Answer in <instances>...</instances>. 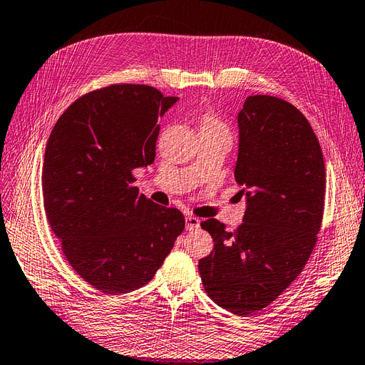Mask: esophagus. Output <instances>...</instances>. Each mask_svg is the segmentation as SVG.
I'll return each instance as SVG.
<instances>
[{"label": "esophagus", "instance_id": "34e87169", "mask_svg": "<svg viewBox=\"0 0 365 365\" xmlns=\"http://www.w3.org/2000/svg\"><path fill=\"white\" fill-rule=\"evenodd\" d=\"M185 227H187L189 230L198 229L200 227V220L197 217H192V215L185 217Z\"/></svg>", "mask_w": 365, "mask_h": 365}]
</instances>
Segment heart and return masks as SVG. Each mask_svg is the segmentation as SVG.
<instances>
[{
    "mask_svg": "<svg viewBox=\"0 0 365 365\" xmlns=\"http://www.w3.org/2000/svg\"><path fill=\"white\" fill-rule=\"evenodd\" d=\"M201 128H225L223 123H221L217 118H213V115H204L202 119V127Z\"/></svg>",
    "mask_w": 365,
    "mask_h": 365,
    "instance_id": "heart-1",
    "label": "heart"
}]
</instances>
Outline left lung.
Segmentation results:
<instances>
[{"instance_id":"obj_1","label":"left lung","mask_w":365,"mask_h":365,"mask_svg":"<svg viewBox=\"0 0 365 365\" xmlns=\"http://www.w3.org/2000/svg\"><path fill=\"white\" fill-rule=\"evenodd\" d=\"M235 181L246 210L235 232L215 218L201 227L213 251L200 260L217 305L238 316L268 307L304 269L321 230L325 164L309 122L274 96H250L237 115Z\"/></svg>"}]
</instances>
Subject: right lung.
<instances>
[{"instance_id": "add662e5", "label": "right lung", "mask_w": 365, "mask_h": 365, "mask_svg": "<svg viewBox=\"0 0 365 365\" xmlns=\"http://www.w3.org/2000/svg\"><path fill=\"white\" fill-rule=\"evenodd\" d=\"M178 102L147 85H110L77 99L46 144L43 201L73 269L105 294L144 287L184 230V215L148 200L133 170L153 164L158 119Z\"/></svg>"}]
</instances>
